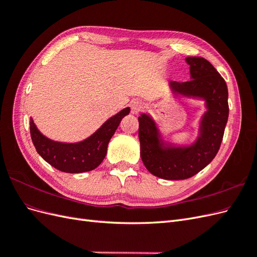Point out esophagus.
<instances>
[{
	"label": "esophagus",
	"mask_w": 257,
	"mask_h": 257,
	"mask_svg": "<svg viewBox=\"0 0 257 257\" xmlns=\"http://www.w3.org/2000/svg\"><path fill=\"white\" fill-rule=\"evenodd\" d=\"M142 108H143V105L141 102H139V100L135 99L131 103V112L133 114H138L139 112H141Z\"/></svg>",
	"instance_id": "34e87169"
}]
</instances>
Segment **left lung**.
<instances>
[{
    "instance_id": "left-lung-1",
    "label": "left lung",
    "mask_w": 257,
    "mask_h": 257,
    "mask_svg": "<svg viewBox=\"0 0 257 257\" xmlns=\"http://www.w3.org/2000/svg\"><path fill=\"white\" fill-rule=\"evenodd\" d=\"M190 81H170L174 98L203 100L206 111L199 116L197 135L185 145L172 143L149 113L138 116L141 155L144 165L155 177L183 180L193 177L211 162L220 149L228 120V90L225 80L210 62L188 57Z\"/></svg>"
}]
</instances>
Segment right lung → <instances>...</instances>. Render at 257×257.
I'll use <instances>...</instances> for the list:
<instances>
[{
    "label": "right lung",
    "instance_id": "1",
    "mask_svg": "<svg viewBox=\"0 0 257 257\" xmlns=\"http://www.w3.org/2000/svg\"><path fill=\"white\" fill-rule=\"evenodd\" d=\"M126 107L107 119L94 133L77 143L56 142L45 136L30 118L31 138L37 153L51 166L69 174H80L95 169L106 157L107 147L121 120L127 115Z\"/></svg>",
    "mask_w": 257,
    "mask_h": 257
}]
</instances>
